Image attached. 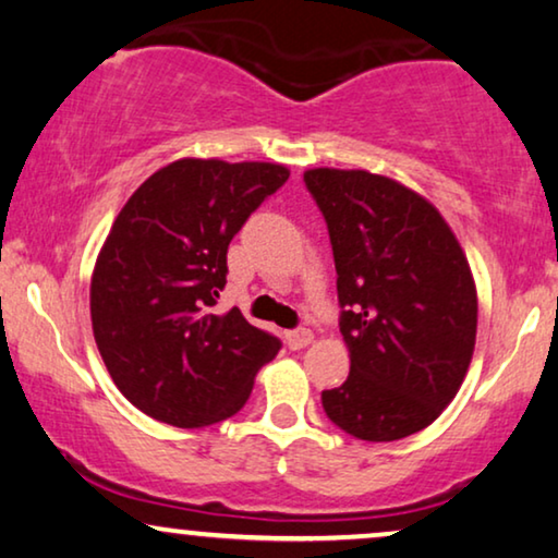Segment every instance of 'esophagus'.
I'll return each instance as SVG.
<instances>
[{
    "instance_id": "esophagus-1",
    "label": "esophagus",
    "mask_w": 558,
    "mask_h": 558,
    "mask_svg": "<svg viewBox=\"0 0 558 558\" xmlns=\"http://www.w3.org/2000/svg\"><path fill=\"white\" fill-rule=\"evenodd\" d=\"M311 341H313V333L308 331V328H295V331H288V333H286L288 349H293V351L305 349Z\"/></svg>"
}]
</instances>
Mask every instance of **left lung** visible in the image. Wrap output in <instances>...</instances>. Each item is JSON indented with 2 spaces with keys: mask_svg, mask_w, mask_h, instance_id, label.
<instances>
[{
  "mask_svg": "<svg viewBox=\"0 0 558 558\" xmlns=\"http://www.w3.org/2000/svg\"><path fill=\"white\" fill-rule=\"evenodd\" d=\"M333 247L349 379L320 395L328 420L368 442L433 425L475 349L468 257L422 194L364 169H308Z\"/></svg>",
  "mask_w": 558,
  "mask_h": 558,
  "instance_id": "1",
  "label": "left lung"
}]
</instances>
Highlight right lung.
Masks as SVG:
<instances>
[{
	"mask_svg": "<svg viewBox=\"0 0 558 558\" xmlns=\"http://www.w3.org/2000/svg\"><path fill=\"white\" fill-rule=\"evenodd\" d=\"M290 171L268 161L179 159L131 194L90 278V320L116 387L148 417L207 427L238 414L276 336L238 308L215 316L227 247Z\"/></svg>",
	"mask_w": 558,
	"mask_h": 558,
	"instance_id": "right-lung-1",
	"label": "right lung"
}]
</instances>
